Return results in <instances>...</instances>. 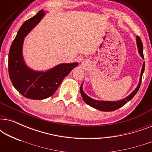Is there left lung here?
Returning <instances> with one entry per match:
<instances>
[{
    "instance_id": "8db88e82",
    "label": "left lung",
    "mask_w": 152,
    "mask_h": 152,
    "mask_svg": "<svg viewBox=\"0 0 152 152\" xmlns=\"http://www.w3.org/2000/svg\"><path fill=\"white\" fill-rule=\"evenodd\" d=\"M136 43H137V47H138L139 55H140V57H142V59H144V57H143L142 43V41H141V39H140V37L138 36L136 37ZM144 70H145V61L143 62L142 69H141L140 77V80H139L138 86H137L136 88H135V90L133 91L130 95H129L127 97H126L125 98L120 99V100H118V101L96 100V99H94L88 96V95L84 92V91H83V88H82V86H83V83H82L80 86V93H81V95H82L83 100H84L88 105L91 106V107H92L93 108H95V109L99 110V111H114V110L119 109V108L122 107V106L125 104L126 103H127V102L130 101L131 99L134 97V95L136 94V93L138 92V91L139 90V88H140V86L141 81H142V77L143 72H144Z\"/></svg>"
}]
</instances>
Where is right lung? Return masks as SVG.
<instances>
[{
    "label": "right lung",
    "instance_id": "obj_1",
    "mask_svg": "<svg viewBox=\"0 0 152 152\" xmlns=\"http://www.w3.org/2000/svg\"><path fill=\"white\" fill-rule=\"evenodd\" d=\"M41 10L23 23L9 52L8 70L14 88L29 99H43L53 95L64 78L78 66L77 62L60 64L45 71H37L27 66L23 56L24 38L45 16Z\"/></svg>",
    "mask_w": 152,
    "mask_h": 152
}]
</instances>
